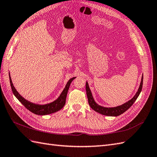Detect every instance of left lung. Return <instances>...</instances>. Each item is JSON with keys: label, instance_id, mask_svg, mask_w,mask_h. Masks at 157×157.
<instances>
[{"label": "left lung", "instance_id": "obj_1", "mask_svg": "<svg viewBox=\"0 0 157 157\" xmlns=\"http://www.w3.org/2000/svg\"><path fill=\"white\" fill-rule=\"evenodd\" d=\"M143 82V76L142 77L141 82H140V86L137 92H136L135 95L131 100H129V101H127V103L123 104L122 105H119L116 107H109V108L101 107L98 105V104L95 102L94 99L93 98V96H92L91 92L89 87V86H88V83L87 82H86V87L87 96L88 99V103H89V105L91 107V109H93L94 111L98 112L99 113H101L103 115H107V116H115V117L116 116H119L120 115H121L122 113H123L124 111H126L128 108H130L132 104H133L134 102L136 101V99H137L140 93V91L142 90Z\"/></svg>", "mask_w": 157, "mask_h": 157}]
</instances>
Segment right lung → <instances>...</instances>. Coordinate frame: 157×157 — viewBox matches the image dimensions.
<instances>
[{
	"label": "right lung",
	"instance_id": "obj_1",
	"mask_svg": "<svg viewBox=\"0 0 157 157\" xmlns=\"http://www.w3.org/2000/svg\"><path fill=\"white\" fill-rule=\"evenodd\" d=\"M9 78H10V83L11 88H12V91H13L15 97L22 103V105L25 106L26 109H29L30 111L33 112V113L34 114L39 115H44L55 113V112L61 109L65 105L67 91L69 90L70 83L75 78H71L69 81L67 82L66 87L64 88L62 93L59 95V97L56 100V101H54V102H52L51 103H48V104H46V105H43L33 103L29 101H27V100H26L25 99H24L14 88L13 82H12L10 74H9Z\"/></svg>",
	"mask_w": 157,
	"mask_h": 157
}]
</instances>
